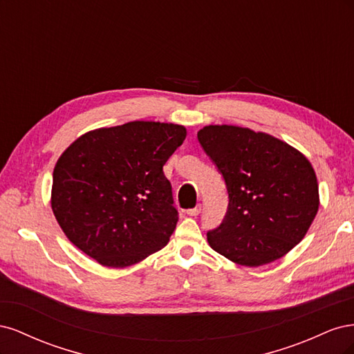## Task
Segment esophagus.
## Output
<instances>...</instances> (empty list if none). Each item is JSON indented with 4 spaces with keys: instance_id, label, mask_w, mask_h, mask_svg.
Listing matches in <instances>:
<instances>
[{
    "instance_id": "34e87169",
    "label": "esophagus",
    "mask_w": 354,
    "mask_h": 354,
    "mask_svg": "<svg viewBox=\"0 0 354 354\" xmlns=\"http://www.w3.org/2000/svg\"><path fill=\"white\" fill-rule=\"evenodd\" d=\"M186 212L189 214V216H192V217H196V216H199V212H201V205H196L195 208H190Z\"/></svg>"
}]
</instances>
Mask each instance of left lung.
Here are the masks:
<instances>
[{
	"label": "left lung",
	"instance_id": "1",
	"mask_svg": "<svg viewBox=\"0 0 354 354\" xmlns=\"http://www.w3.org/2000/svg\"><path fill=\"white\" fill-rule=\"evenodd\" d=\"M198 140L226 183L229 205L207 233L214 251L259 267L301 242L319 209L315 169L297 149L270 134L234 125H207Z\"/></svg>",
	"mask_w": 354,
	"mask_h": 354
}]
</instances>
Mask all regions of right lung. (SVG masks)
<instances>
[{"mask_svg": "<svg viewBox=\"0 0 354 354\" xmlns=\"http://www.w3.org/2000/svg\"><path fill=\"white\" fill-rule=\"evenodd\" d=\"M186 128L133 121L77 138L53 173L51 208L68 239L106 267L162 250L178 221L162 167Z\"/></svg>", "mask_w": 354, "mask_h": 354, "instance_id": "obj_1", "label": "right lung"}]
</instances>
